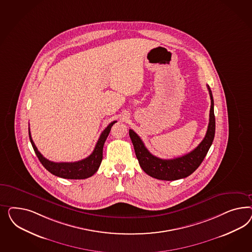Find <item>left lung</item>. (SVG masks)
I'll return each instance as SVG.
<instances>
[{
  "label": "left lung",
  "instance_id": "8db88e82",
  "mask_svg": "<svg viewBox=\"0 0 252 252\" xmlns=\"http://www.w3.org/2000/svg\"><path fill=\"white\" fill-rule=\"evenodd\" d=\"M211 97L210 119L206 135L202 141L190 153L170 160L160 159L148 151L141 138L132 129H129L131 141L134 146L140 167L147 175L159 180H177L190 176L204 160L210 147L213 144L215 134V116L214 111V98L210 87L207 85Z\"/></svg>",
  "mask_w": 252,
  "mask_h": 252
}]
</instances>
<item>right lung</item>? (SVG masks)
Masks as SVG:
<instances>
[{"label":"right lung","mask_w":252,"mask_h":252,"mask_svg":"<svg viewBox=\"0 0 252 252\" xmlns=\"http://www.w3.org/2000/svg\"><path fill=\"white\" fill-rule=\"evenodd\" d=\"M115 123H116V121H113L111 124H109L106 128L101 132L97 141V144L89 157L74 162H54L46 159L45 157H43L42 154L38 152L37 147L34 144L30 128L29 135L31 145L33 147L38 160L51 174L65 179H85L93 176L98 171L102 160V150L104 142Z\"/></svg>","instance_id":"right-lung-1"}]
</instances>
